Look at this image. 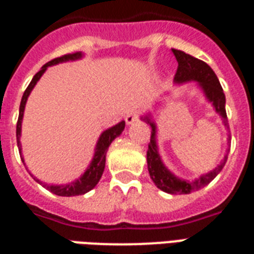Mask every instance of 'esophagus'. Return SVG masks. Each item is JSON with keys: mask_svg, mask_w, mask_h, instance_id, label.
<instances>
[{"mask_svg": "<svg viewBox=\"0 0 254 254\" xmlns=\"http://www.w3.org/2000/svg\"><path fill=\"white\" fill-rule=\"evenodd\" d=\"M137 120H138V113L135 111H130L127 116H125V121H127V125H130V124H133L134 121H137Z\"/></svg>", "mask_w": 254, "mask_h": 254, "instance_id": "esophagus-1", "label": "esophagus"}]
</instances>
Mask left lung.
I'll list each match as a JSON object with an SVG mask.
<instances>
[{"instance_id": "obj_1", "label": "left lung", "mask_w": 254, "mask_h": 254, "mask_svg": "<svg viewBox=\"0 0 254 254\" xmlns=\"http://www.w3.org/2000/svg\"><path fill=\"white\" fill-rule=\"evenodd\" d=\"M173 53L177 58L178 68L177 73L174 76V80L177 83H185V81L196 80L199 81L200 87L203 88L207 99L213 104L216 112L223 117L224 124L228 127V120H227V112H225V95L223 92L219 79L205 62L193 58L185 51L173 49ZM143 121H146L151 127L150 142H149V149H147V170L150 174V178L154 182V185L159 190H162L167 193H190L196 190L203 189L207 186L217 174L220 173L221 169L224 167L227 162V155L224 157V161L219 165L215 170L209 171L205 175H201L199 179L193 182L179 179L174 174H171L169 170L165 167L161 158H159L158 150H157V142H155V124L150 120L149 116L143 117Z\"/></svg>"}]
</instances>
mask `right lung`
<instances>
[{"label":"right lung","instance_id":"1","mask_svg":"<svg viewBox=\"0 0 254 254\" xmlns=\"http://www.w3.org/2000/svg\"><path fill=\"white\" fill-rule=\"evenodd\" d=\"M81 58V53H73V54H65V55H62L59 58H55L53 61L47 62L43 67L41 68L39 72H37L34 75L33 80L30 81V84L27 85L26 88L25 93L22 96L21 100V105H19V116H18V121H17V142L18 146H19V137H21V124H22V117H23V111H25V105L26 101H27V97H29L30 92L34 88V85L37 84V81L41 79V76L43 75L46 69L49 65L53 64H58V63H61V62H67V61H75V59H79ZM124 127H125V121H121L120 124L115 125V127H109L108 130H105L103 134L100 135L99 142L96 145V151H95V157L92 159L91 165L87 169L84 174H83V177L79 178L77 181L71 182L68 185H62V186H54V185H45L43 183V187L51 191L53 193L58 195V196H76V195H83V193L88 192V191H91L93 187H95L97 183H99L100 178L103 175L104 173V167H105V154H107V150L109 145L112 143V141L123 133ZM19 150H21V147H18ZM22 155V154H21ZM22 159V162L25 165V161L23 158ZM33 177V175H31ZM34 178V177H33ZM38 183H41L37 179V178H34Z\"/></svg>","mask_w":254,"mask_h":254}]
</instances>
